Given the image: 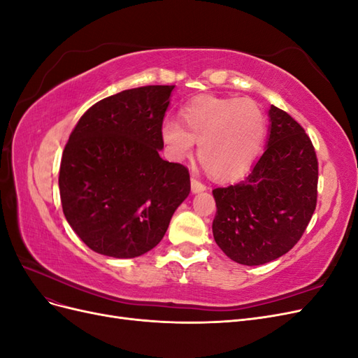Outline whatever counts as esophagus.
I'll return each mask as SVG.
<instances>
[{
    "label": "esophagus",
    "mask_w": 358,
    "mask_h": 358,
    "mask_svg": "<svg viewBox=\"0 0 358 358\" xmlns=\"http://www.w3.org/2000/svg\"><path fill=\"white\" fill-rule=\"evenodd\" d=\"M191 189H192V192H201L206 189V185L197 178H191Z\"/></svg>",
    "instance_id": "esophagus-1"
}]
</instances>
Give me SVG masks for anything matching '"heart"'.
<instances>
[{
  "label": "heart",
  "mask_w": 358,
  "mask_h": 358,
  "mask_svg": "<svg viewBox=\"0 0 358 358\" xmlns=\"http://www.w3.org/2000/svg\"><path fill=\"white\" fill-rule=\"evenodd\" d=\"M178 121H166L161 138L175 159L197 155L216 180H231L251 167L266 134V116L248 99L203 95L185 104Z\"/></svg>",
  "instance_id": "obj_1"
}]
</instances>
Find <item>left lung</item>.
<instances>
[{"label":"left lung","mask_w":358,"mask_h":358,"mask_svg":"<svg viewBox=\"0 0 358 358\" xmlns=\"http://www.w3.org/2000/svg\"><path fill=\"white\" fill-rule=\"evenodd\" d=\"M264 154L236 185L215 188V242L227 257L259 266L287 254L317 208L318 159L309 136L272 106Z\"/></svg>","instance_id":"8db88e82"}]
</instances>
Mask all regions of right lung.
<instances>
[{"mask_svg":"<svg viewBox=\"0 0 358 358\" xmlns=\"http://www.w3.org/2000/svg\"><path fill=\"white\" fill-rule=\"evenodd\" d=\"M175 85L127 90L86 110L64 148L59 196L70 227L92 251L134 258L164 237L191 191L189 171L159 157Z\"/></svg>","mask_w":358,"mask_h":358,"instance_id":"obj_1","label":"right lung"}]
</instances>
